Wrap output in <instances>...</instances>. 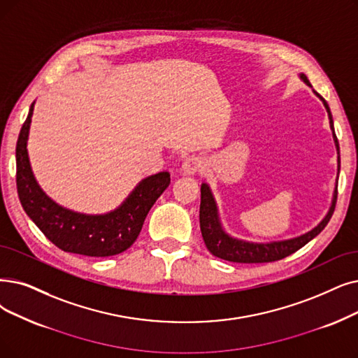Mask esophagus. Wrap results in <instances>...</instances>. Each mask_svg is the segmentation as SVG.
<instances>
[{
    "mask_svg": "<svg viewBox=\"0 0 358 358\" xmlns=\"http://www.w3.org/2000/svg\"><path fill=\"white\" fill-rule=\"evenodd\" d=\"M201 168H203V161H201L199 157H190L181 165V171L187 176H194L196 173H199V171H201Z\"/></svg>",
    "mask_w": 358,
    "mask_h": 358,
    "instance_id": "esophagus-1",
    "label": "esophagus"
}]
</instances>
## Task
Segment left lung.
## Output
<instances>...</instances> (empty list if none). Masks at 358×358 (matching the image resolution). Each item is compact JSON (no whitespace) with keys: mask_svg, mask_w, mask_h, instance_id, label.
Here are the masks:
<instances>
[{"mask_svg":"<svg viewBox=\"0 0 358 358\" xmlns=\"http://www.w3.org/2000/svg\"><path fill=\"white\" fill-rule=\"evenodd\" d=\"M307 83L308 86H312L308 82L307 77L304 74L300 76ZM316 95L322 99L326 111H328L329 115V124L331 129L334 131V141L335 146L338 150V174H339V166H341V159H339V143L338 138L334 130V120L332 114L329 110V105L326 102L317 92H315ZM338 189V187H336ZM335 189L334 199H332V205L329 208V212L326 213V216L322 220V222L315 227L312 231L306 232V234L295 237L291 240H284V241H272V243H248L243 240H237L229 237L227 232L222 229L220 216H217V208H216V201L212 196V192L209 189L208 184H201L200 194V231H201V237H203V241L208 247V250L220 259L228 260V262H234V263H269V262H276L281 260L292 253H295L303 245H306L310 240H313L317 234L323 231V228L328 225L329 220L332 217V213L335 210L336 205V194L338 190Z\"/></svg>","mask_w":358,"mask_h":358,"instance_id":"obj_1","label":"left lung"}]
</instances>
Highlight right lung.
<instances>
[{
  "label": "right lung",
  "instance_id": "obj_1",
  "mask_svg": "<svg viewBox=\"0 0 358 358\" xmlns=\"http://www.w3.org/2000/svg\"><path fill=\"white\" fill-rule=\"evenodd\" d=\"M34 105L35 102L30 105L15 146V182L24 212L43 236L64 252L90 257L126 252L141 234L150 208L169 185V173L164 171L142 180L126 201L110 213L85 215L57 205L39 187L27 157L26 145Z\"/></svg>",
  "mask_w": 358,
  "mask_h": 358
}]
</instances>
